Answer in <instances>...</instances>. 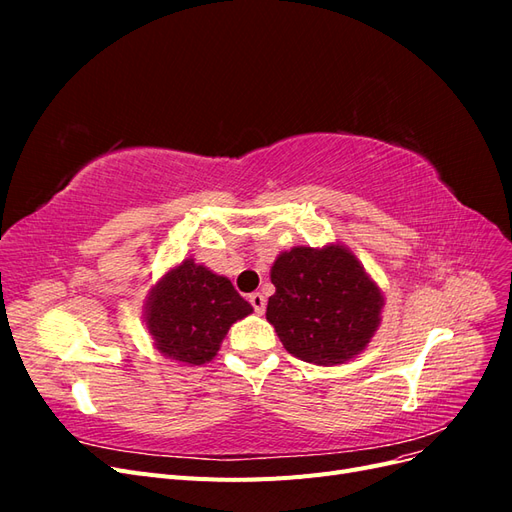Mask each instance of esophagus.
I'll use <instances>...</instances> for the list:
<instances>
[{"label":"esophagus","instance_id":"1","mask_svg":"<svg viewBox=\"0 0 512 512\" xmlns=\"http://www.w3.org/2000/svg\"><path fill=\"white\" fill-rule=\"evenodd\" d=\"M250 303H252V307H254V312H256V314H262V312H265V307H267L265 294H260V292L250 294Z\"/></svg>","mask_w":512,"mask_h":512}]
</instances>
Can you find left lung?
<instances>
[{"mask_svg": "<svg viewBox=\"0 0 512 512\" xmlns=\"http://www.w3.org/2000/svg\"><path fill=\"white\" fill-rule=\"evenodd\" d=\"M267 320L284 348L314 365L361 354L380 327L384 297L348 247H292L271 267Z\"/></svg>", "mask_w": 512, "mask_h": 512, "instance_id": "1", "label": "left lung"}]
</instances>
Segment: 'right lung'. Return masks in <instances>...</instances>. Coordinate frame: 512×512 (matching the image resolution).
I'll list each match as a JSON object with an SVG mask.
<instances>
[{
  "mask_svg": "<svg viewBox=\"0 0 512 512\" xmlns=\"http://www.w3.org/2000/svg\"><path fill=\"white\" fill-rule=\"evenodd\" d=\"M252 312L228 277L188 258L149 290L145 324L166 359L203 365L218 354L232 324Z\"/></svg>",
  "mask_w": 512,
  "mask_h": 512,
  "instance_id": "1",
  "label": "right lung"
}]
</instances>
